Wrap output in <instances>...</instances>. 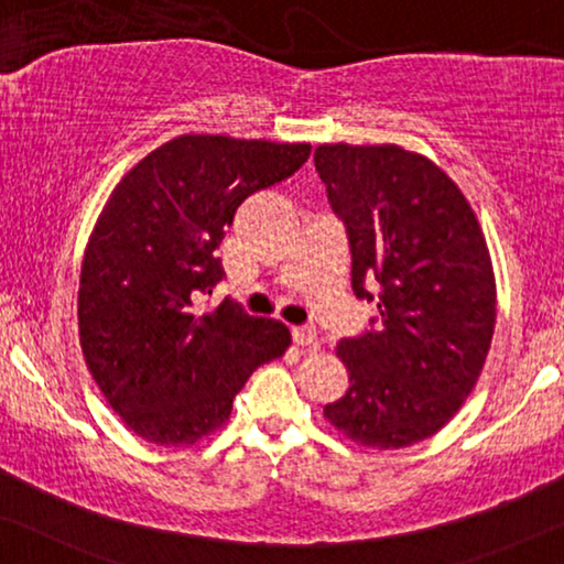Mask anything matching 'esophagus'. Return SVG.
Returning <instances> with one entry per match:
<instances>
[{
  "instance_id": "1",
  "label": "esophagus",
  "mask_w": 564,
  "mask_h": 564,
  "mask_svg": "<svg viewBox=\"0 0 564 564\" xmlns=\"http://www.w3.org/2000/svg\"><path fill=\"white\" fill-rule=\"evenodd\" d=\"M293 343L299 347H306V350H316L319 347V335H316V329L312 327H293Z\"/></svg>"
}]
</instances>
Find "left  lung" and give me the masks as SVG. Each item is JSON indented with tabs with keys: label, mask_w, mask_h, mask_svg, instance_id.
Instances as JSON below:
<instances>
[{
	"label": "left lung",
	"mask_w": 564,
	"mask_h": 564,
	"mask_svg": "<svg viewBox=\"0 0 564 564\" xmlns=\"http://www.w3.org/2000/svg\"><path fill=\"white\" fill-rule=\"evenodd\" d=\"M314 165L347 229L355 296L378 306L337 347L350 388L324 416L362 447H409L457 414L486 362L496 324L486 237L424 155L337 142L316 148Z\"/></svg>",
	"instance_id": "obj_1"
}]
</instances>
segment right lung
<instances>
[{"mask_svg": "<svg viewBox=\"0 0 564 564\" xmlns=\"http://www.w3.org/2000/svg\"><path fill=\"white\" fill-rule=\"evenodd\" d=\"M306 142L184 134L134 165L86 245L78 335L94 380L142 440L184 447L225 424L245 380L291 343L232 296L214 250L237 206L308 161Z\"/></svg>", "mask_w": 564, "mask_h": 564, "instance_id": "obj_1", "label": "right lung"}]
</instances>
